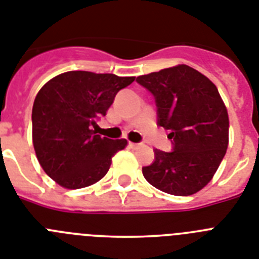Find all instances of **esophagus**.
I'll return each instance as SVG.
<instances>
[{
	"label": "esophagus",
	"mask_w": 259,
	"mask_h": 259,
	"mask_svg": "<svg viewBox=\"0 0 259 259\" xmlns=\"http://www.w3.org/2000/svg\"><path fill=\"white\" fill-rule=\"evenodd\" d=\"M129 146H130V147H132V148H134V150H137V148H139V147H141V146H142V145H141V143L129 142Z\"/></svg>",
	"instance_id": "34e87169"
}]
</instances>
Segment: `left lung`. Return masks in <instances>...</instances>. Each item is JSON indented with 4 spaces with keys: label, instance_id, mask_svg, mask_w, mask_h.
<instances>
[{
    "label": "left lung",
    "instance_id": "1",
    "mask_svg": "<svg viewBox=\"0 0 259 259\" xmlns=\"http://www.w3.org/2000/svg\"><path fill=\"white\" fill-rule=\"evenodd\" d=\"M137 82L155 96L157 123L173 139V151L156 148L143 176L168 194H195L212 180L229 142L228 112L217 86L184 64L141 75Z\"/></svg>",
    "mask_w": 259,
    "mask_h": 259
}]
</instances>
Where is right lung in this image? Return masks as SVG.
<instances>
[{"instance_id":"1","label":"right lung","mask_w":259,"mask_h":259,"mask_svg":"<svg viewBox=\"0 0 259 259\" xmlns=\"http://www.w3.org/2000/svg\"><path fill=\"white\" fill-rule=\"evenodd\" d=\"M136 76L66 71L37 92L32 107V142L44 172L65 189H82L107 175L126 139L100 137L92 127L114 96Z\"/></svg>"}]
</instances>
